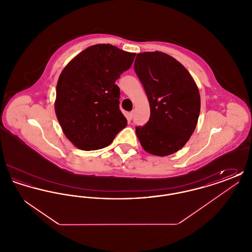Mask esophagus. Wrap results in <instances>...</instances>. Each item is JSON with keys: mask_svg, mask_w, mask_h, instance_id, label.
Listing matches in <instances>:
<instances>
[{"mask_svg": "<svg viewBox=\"0 0 252 252\" xmlns=\"http://www.w3.org/2000/svg\"><path fill=\"white\" fill-rule=\"evenodd\" d=\"M133 115H134V111H130V112H128V113H127V119H128V120H132Z\"/></svg>", "mask_w": 252, "mask_h": 252, "instance_id": "34e87169", "label": "esophagus"}]
</instances>
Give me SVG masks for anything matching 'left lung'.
<instances>
[{"mask_svg": "<svg viewBox=\"0 0 252 252\" xmlns=\"http://www.w3.org/2000/svg\"><path fill=\"white\" fill-rule=\"evenodd\" d=\"M134 70L150 106L149 121L136 127L137 137L149 154H174L195 129L200 112L198 88L187 69L162 52L138 54Z\"/></svg>", "mask_w": 252, "mask_h": 252, "instance_id": "left-lung-1", "label": "left lung"}]
</instances>
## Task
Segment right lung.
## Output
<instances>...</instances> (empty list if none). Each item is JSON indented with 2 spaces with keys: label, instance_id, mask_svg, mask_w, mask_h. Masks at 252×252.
I'll return each instance as SVG.
<instances>
[{
  "label": "right lung",
  "instance_id": "right-lung-1",
  "mask_svg": "<svg viewBox=\"0 0 252 252\" xmlns=\"http://www.w3.org/2000/svg\"><path fill=\"white\" fill-rule=\"evenodd\" d=\"M135 56L111 44H95L79 53L62 70L55 111L62 131L77 148H104L126 126L115 81L131 67Z\"/></svg>",
  "mask_w": 252,
  "mask_h": 252
}]
</instances>
